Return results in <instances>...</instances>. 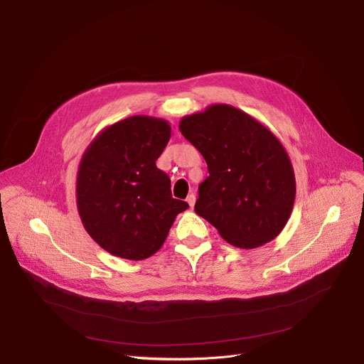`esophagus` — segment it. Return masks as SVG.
I'll return each mask as SVG.
<instances>
[{
  "mask_svg": "<svg viewBox=\"0 0 364 364\" xmlns=\"http://www.w3.org/2000/svg\"><path fill=\"white\" fill-rule=\"evenodd\" d=\"M186 202L188 203V206H190V208H193V206H195V203H196V196L193 195V193H191V195H188V196H187Z\"/></svg>",
  "mask_w": 364,
  "mask_h": 364,
  "instance_id": "1",
  "label": "esophagus"
}]
</instances>
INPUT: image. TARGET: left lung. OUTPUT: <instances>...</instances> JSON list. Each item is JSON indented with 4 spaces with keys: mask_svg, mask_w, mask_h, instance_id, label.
Returning <instances> with one entry per match:
<instances>
[{
    "mask_svg": "<svg viewBox=\"0 0 364 364\" xmlns=\"http://www.w3.org/2000/svg\"><path fill=\"white\" fill-rule=\"evenodd\" d=\"M180 132L208 164L196 213L235 247L255 249L272 241L296 199L293 165L275 134L225 104L183 117Z\"/></svg>",
    "mask_w": 364,
    "mask_h": 364,
    "instance_id": "1",
    "label": "left lung"
}]
</instances>
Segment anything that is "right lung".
<instances>
[{
	"label": "right lung",
	"instance_id": "1",
	"mask_svg": "<svg viewBox=\"0 0 364 364\" xmlns=\"http://www.w3.org/2000/svg\"><path fill=\"white\" fill-rule=\"evenodd\" d=\"M171 137L165 119L134 115L102 130L82 156L76 198L87 234L108 253L143 260L156 253L188 208L156 168Z\"/></svg>",
	"mask_w": 364,
	"mask_h": 364
}]
</instances>
